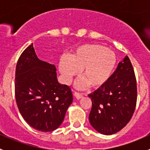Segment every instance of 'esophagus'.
I'll return each mask as SVG.
<instances>
[{"label": "esophagus", "instance_id": "obj_1", "mask_svg": "<svg viewBox=\"0 0 150 150\" xmlns=\"http://www.w3.org/2000/svg\"><path fill=\"white\" fill-rule=\"evenodd\" d=\"M74 96H75V98H76V99H81V98L83 96L82 93H78V92H75V93H74Z\"/></svg>", "mask_w": 150, "mask_h": 150}]
</instances>
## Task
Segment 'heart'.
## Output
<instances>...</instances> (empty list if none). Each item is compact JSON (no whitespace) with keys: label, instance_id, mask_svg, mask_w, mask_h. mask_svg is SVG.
Wrapping results in <instances>:
<instances>
[{"label":"heart","instance_id":"b5f03b06","mask_svg":"<svg viewBox=\"0 0 150 150\" xmlns=\"http://www.w3.org/2000/svg\"><path fill=\"white\" fill-rule=\"evenodd\" d=\"M116 63V56L111 50L99 44H86L78 47L69 58L62 59L59 69L67 83H70L81 69L83 78L77 82V87L83 88L88 84L96 88L110 79Z\"/></svg>","mask_w":150,"mask_h":150}]
</instances>
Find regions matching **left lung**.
<instances>
[{"instance_id": "8db88e82", "label": "left lung", "mask_w": 150, "mask_h": 150, "mask_svg": "<svg viewBox=\"0 0 150 150\" xmlns=\"http://www.w3.org/2000/svg\"><path fill=\"white\" fill-rule=\"evenodd\" d=\"M92 102L89 121L96 131L112 135L132 117L137 99V80L132 64L125 56L105 84L88 95Z\"/></svg>"}]
</instances>
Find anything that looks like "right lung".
I'll list each match as a JSON object with an SVG mask.
<instances>
[{
  "mask_svg": "<svg viewBox=\"0 0 150 150\" xmlns=\"http://www.w3.org/2000/svg\"><path fill=\"white\" fill-rule=\"evenodd\" d=\"M54 64L38 58L32 43L19 57L15 74L18 109L29 125L51 132L59 127L72 102L71 88L57 81Z\"/></svg>",
  "mask_w": 150,
  "mask_h": 150,
  "instance_id": "add662e5",
  "label": "right lung"
}]
</instances>
